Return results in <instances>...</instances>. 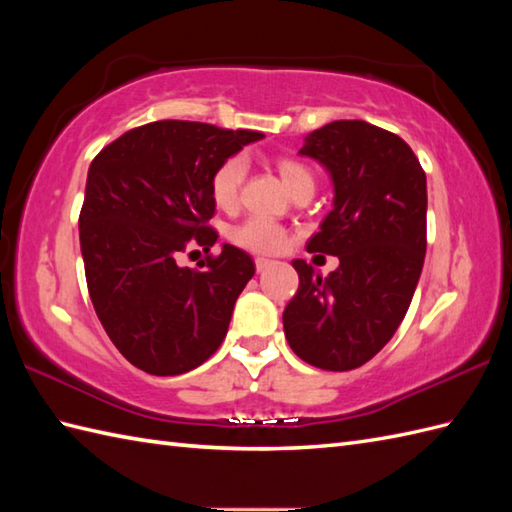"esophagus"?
Instances as JSON below:
<instances>
[{
  "mask_svg": "<svg viewBox=\"0 0 512 512\" xmlns=\"http://www.w3.org/2000/svg\"><path fill=\"white\" fill-rule=\"evenodd\" d=\"M270 264H273V262H270V259H266V257H257V259H255L257 273H264V270H266Z\"/></svg>",
  "mask_w": 512,
  "mask_h": 512,
  "instance_id": "1",
  "label": "esophagus"
}]
</instances>
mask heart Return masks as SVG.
Wrapping results in <instances>:
<instances>
[{
  "label": "heart",
  "mask_w": 512,
  "mask_h": 512,
  "mask_svg": "<svg viewBox=\"0 0 512 512\" xmlns=\"http://www.w3.org/2000/svg\"><path fill=\"white\" fill-rule=\"evenodd\" d=\"M277 171L281 180L286 182L292 195L301 191H314V173L312 169L297 158L281 156L277 158ZM248 173V160L242 154H233L220 162V167L211 176V195L220 209H233L239 200V191ZM231 242L250 253L273 255L279 253L288 242V231L277 222L264 220V217H248L246 222L231 228Z\"/></svg>",
  "instance_id": "b5f03b06"
}]
</instances>
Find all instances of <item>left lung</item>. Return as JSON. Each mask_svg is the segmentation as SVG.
Masks as SVG:
<instances>
[{"mask_svg":"<svg viewBox=\"0 0 512 512\" xmlns=\"http://www.w3.org/2000/svg\"><path fill=\"white\" fill-rule=\"evenodd\" d=\"M301 156L330 171L334 206L308 253L339 257L328 277L303 259L284 310L301 361L328 372L365 365L405 319L427 253V178L400 136L365 121H334L308 134Z\"/></svg>","mask_w":512,"mask_h":512,"instance_id":"obj_1","label":"left lung"}]
</instances>
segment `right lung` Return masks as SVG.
I'll return each instance as SVG.
<instances>
[{
	"label": "right lung",
	"instance_id": "1",
	"mask_svg": "<svg viewBox=\"0 0 512 512\" xmlns=\"http://www.w3.org/2000/svg\"><path fill=\"white\" fill-rule=\"evenodd\" d=\"M262 138L156 121L129 129L92 160L79 215L90 299L116 350L147 374L191 372L224 341L239 292L255 275L253 259L224 244L195 270L178 266V255L215 244L213 171Z\"/></svg>",
	"mask_w": 512,
	"mask_h": 512
}]
</instances>
